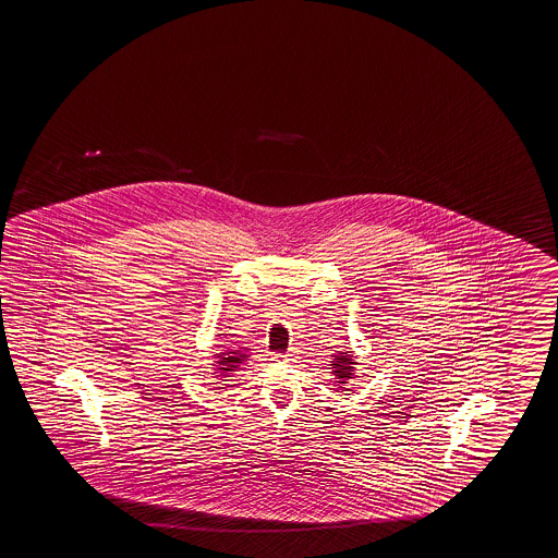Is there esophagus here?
<instances>
[{
    "mask_svg": "<svg viewBox=\"0 0 558 558\" xmlns=\"http://www.w3.org/2000/svg\"><path fill=\"white\" fill-rule=\"evenodd\" d=\"M292 355H288V353H274V361H280V363H284V361H290Z\"/></svg>",
    "mask_w": 558,
    "mask_h": 558,
    "instance_id": "esophagus-1",
    "label": "esophagus"
}]
</instances>
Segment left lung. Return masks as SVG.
<instances>
[{"label": "left lung", "mask_w": 558, "mask_h": 558, "mask_svg": "<svg viewBox=\"0 0 558 558\" xmlns=\"http://www.w3.org/2000/svg\"><path fill=\"white\" fill-rule=\"evenodd\" d=\"M355 361L349 355V353H339L336 361H333V373L337 375L339 383H345V380L353 377V371H355Z\"/></svg>", "instance_id": "1"}]
</instances>
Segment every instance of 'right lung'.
<instances>
[{
  "label": "right lung",
  "instance_id": "obj_1",
  "mask_svg": "<svg viewBox=\"0 0 558 558\" xmlns=\"http://www.w3.org/2000/svg\"><path fill=\"white\" fill-rule=\"evenodd\" d=\"M219 357V368L221 373H232L236 368L241 367L242 363L246 361V353H242L241 349H227L222 353H217Z\"/></svg>",
  "mask_w": 558,
  "mask_h": 558
}]
</instances>
